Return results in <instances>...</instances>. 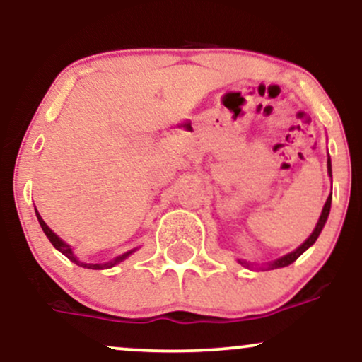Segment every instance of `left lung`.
<instances>
[{
	"label": "left lung",
	"mask_w": 362,
	"mask_h": 362,
	"mask_svg": "<svg viewBox=\"0 0 362 362\" xmlns=\"http://www.w3.org/2000/svg\"><path fill=\"white\" fill-rule=\"evenodd\" d=\"M328 174H330V176H332V162H330V157H328ZM330 205H332V193H330V197L327 198V202H325V206H323V210H322V215H320V218H318V224H316L315 230H313L310 238H308L306 241H304L303 245L298 247V250L292 251V253L286 255V257H282V258L275 259V262L269 263V269H282V267L291 265L292 262H296V259L301 257V255L304 253V251L308 250V247H310L311 245H315V241H316V239H318L320 233H322L325 222H327L328 214H330ZM239 263H241V265H245V267H250V263H245V262H239Z\"/></svg>",
	"instance_id": "1"
}]
</instances>
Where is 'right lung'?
I'll use <instances>...</instances> for the list:
<instances>
[{
	"label": "right lung",
	"instance_id": "obj_1",
	"mask_svg": "<svg viewBox=\"0 0 362 362\" xmlns=\"http://www.w3.org/2000/svg\"><path fill=\"white\" fill-rule=\"evenodd\" d=\"M37 218H39V224H40V227H42L44 234H46V235H47V239H49V241H51V245L54 246L56 250H58V251H61V253H63L64 257H66L68 259H71V262H73V263H76V265H78V267H83V269H90V270H104V269H111V267H115V265H117V263H119V262H123L124 258L129 257V255H132L133 251H135V250L128 251V253L121 255V257H117V258H115V259H111V262H107V263H83V262H80V259H76V258H75V255H73V251H71V246H70V245H66V243H64L63 239H59L58 235H56L54 233H52V230L49 229V227H47L46 222L42 221V217H40L39 212H37Z\"/></svg>",
	"mask_w": 362,
	"mask_h": 362
}]
</instances>
